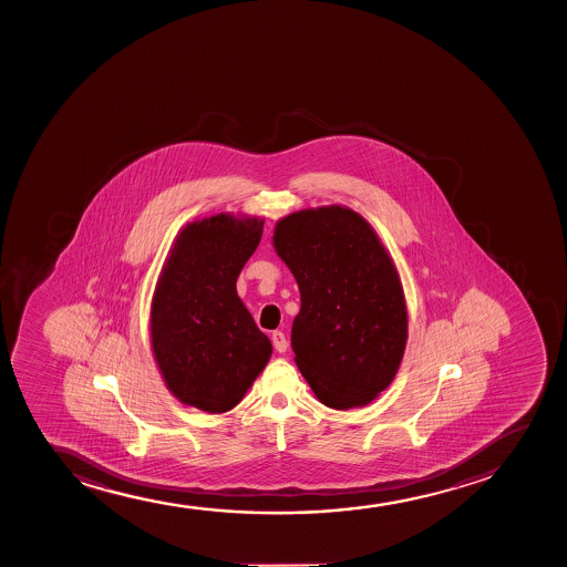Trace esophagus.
<instances>
[{"mask_svg":"<svg viewBox=\"0 0 567 567\" xmlns=\"http://www.w3.org/2000/svg\"><path fill=\"white\" fill-rule=\"evenodd\" d=\"M272 344L276 348V352L280 353L287 352V346H289L287 344L286 334L281 331L272 332Z\"/></svg>","mask_w":567,"mask_h":567,"instance_id":"34e87169","label":"esophagus"}]
</instances>
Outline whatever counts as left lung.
<instances>
[{"mask_svg": "<svg viewBox=\"0 0 567 567\" xmlns=\"http://www.w3.org/2000/svg\"><path fill=\"white\" fill-rule=\"evenodd\" d=\"M274 249L299 284L295 363L329 409L364 406L403 361L409 316L398 268L361 215L300 209L276 223Z\"/></svg>", "mask_w": 567, "mask_h": 567, "instance_id": "left-lung-1", "label": "left lung"}]
</instances>
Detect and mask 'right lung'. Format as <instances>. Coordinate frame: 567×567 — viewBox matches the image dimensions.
Returning <instances> with one entry per match:
<instances>
[{"instance_id":"obj_1","label":"right lung","mask_w":567,"mask_h":567,"mask_svg":"<svg viewBox=\"0 0 567 567\" xmlns=\"http://www.w3.org/2000/svg\"><path fill=\"white\" fill-rule=\"evenodd\" d=\"M259 217L217 214L183 228L151 305V346L166 388L209 414L235 409L272 344L236 293L259 246Z\"/></svg>"}]
</instances>
